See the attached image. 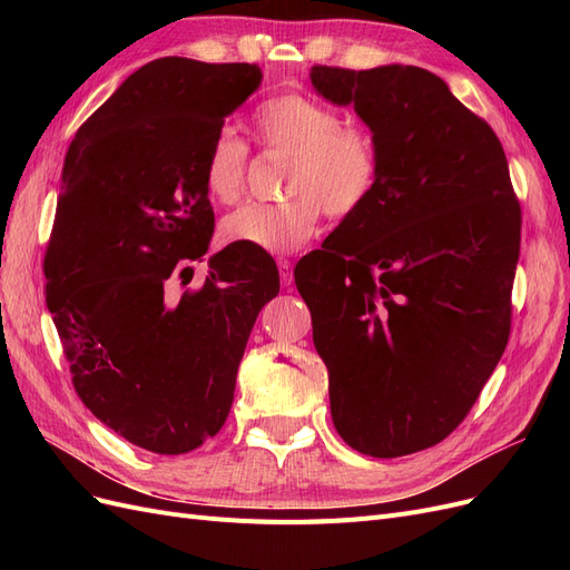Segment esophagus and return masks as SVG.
I'll return each instance as SVG.
<instances>
[{"label":"esophagus","instance_id":"obj_1","mask_svg":"<svg viewBox=\"0 0 570 570\" xmlns=\"http://www.w3.org/2000/svg\"><path fill=\"white\" fill-rule=\"evenodd\" d=\"M278 271H281V285L289 287L295 283V273H292V262L289 258H278Z\"/></svg>","mask_w":570,"mask_h":570}]
</instances>
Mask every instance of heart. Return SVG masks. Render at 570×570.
<instances>
[{"label":"heart","instance_id":"heart-1","mask_svg":"<svg viewBox=\"0 0 570 570\" xmlns=\"http://www.w3.org/2000/svg\"><path fill=\"white\" fill-rule=\"evenodd\" d=\"M254 135L266 149L289 157L285 202H252L223 220L228 243L258 252L289 254L318 230L321 206L327 216H354L373 195L381 154L373 135L340 126V116L302 92L266 99L254 111ZM204 187L216 202L239 199L247 178V147L230 130H218L206 149Z\"/></svg>","mask_w":570,"mask_h":570}]
</instances>
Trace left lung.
I'll use <instances>...</instances> for the list:
<instances>
[{
    "label": "left lung",
    "mask_w": 570,
    "mask_h": 570,
    "mask_svg": "<svg viewBox=\"0 0 570 570\" xmlns=\"http://www.w3.org/2000/svg\"><path fill=\"white\" fill-rule=\"evenodd\" d=\"M381 154L368 202L304 256L295 283L352 450L394 459L442 442L504 354L521 206L494 130L419 66H314Z\"/></svg>",
    "instance_id": "1"
}]
</instances>
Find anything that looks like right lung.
<instances>
[{"label":"right lung","mask_w":570,"mask_h":570,"mask_svg":"<svg viewBox=\"0 0 570 570\" xmlns=\"http://www.w3.org/2000/svg\"><path fill=\"white\" fill-rule=\"evenodd\" d=\"M254 63L149 61L78 128L66 151L45 292L73 387L114 433L185 454L228 419L254 321L281 289L252 247L209 256L204 159L226 116L262 85Z\"/></svg>","instance_id":"right-lung-1"}]
</instances>
